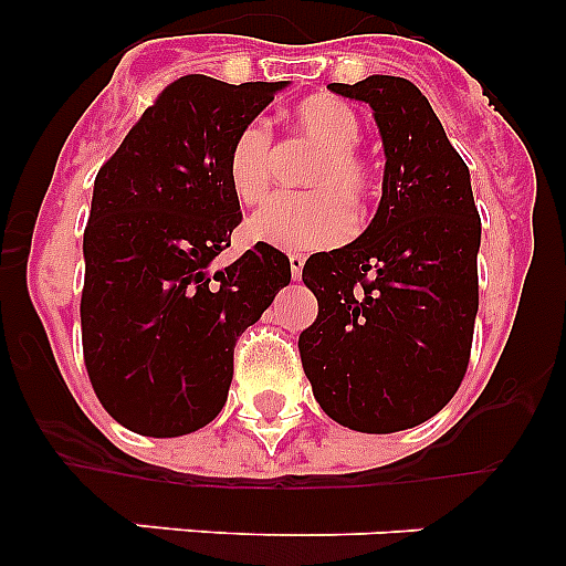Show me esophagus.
<instances>
[{
  "label": "esophagus",
  "instance_id": "1",
  "mask_svg": "<svg viewBox=\"0 0 566 566\" xmlns=\"http://www.w3.org/2000/svg\"><path fill=\"white\" fill-rule=\"evenodd\" d=\"M289 266H292V277L297 280L303 274V266H306V258L303 254H289Z\"/></svg>",
  "mask_w": 566,
  "mask_h": 566
}]
</instances>
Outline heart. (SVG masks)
Instances as JSON below:
<instances>
[{"mask_svg": "<svg viewBox=\"0 0 566 566\" xmlns=\"http://www.w3.org/2000/svg\"><path fill=\"white\" fill-rule=\"evenodd\" d=\"M300 138L317 144L306 169L314 192L280 195L249 221V234L286 252H314L343 243L354 232V207L374 189V169L359 153L363 122L334 96H312L292 113ZM227 184L243 207H258L274 184V133L266 122L243 124L227 149Z\"/></svg>", "mask_w": 566, "mask_h": 566, "instance_id": "1", "label": "heart"}]
</instances>
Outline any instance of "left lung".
Wrapping results in <instances>:
<instances>
[{"label": "left lung", "mask_w": 566, "mask_h": 566, "mask_svg": "<svg viewBox=\"0 0 566 566\" xmlns=\"http://www.w3.org/2000/svg\"><path fill=\"white\" fill-rule=\"evenodd\" d=\"M328 87L371 104L382 201L354 243L306 260L317 319L300 334V359L334 422L405 431L437 417L468 371L482 221L468 164L417 84L368 76Z\"/></svg>", "instance_id": "1"}]
</instances>
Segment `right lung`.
<instances>
[{
    "instance_id": "obj_1",
    "label": "right lung",
    "mask_w": 566,
    "mask_h": 566,
    "mask_svg": "<svg viewBox=\"0 0 566 566\" xmlns=\"http://www.w3.org/2000/svg\"><path fill=\"white\" fill-rule=\"evenodd\" d=\"M283 87L175 78L98 169L84 229L82 348L98 402L129 431L184 437L212 422L234 343L292 280L289 258L269 243L212 266L243 221L227 149Z\"/></svg>"
}]
</instances>
